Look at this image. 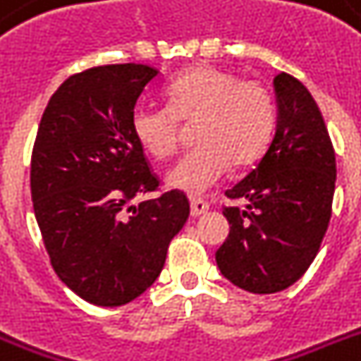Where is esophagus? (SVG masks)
I'll use <instances>...</instances> for the list:
<instances>
[{
    "label": "esophagus",
    "mask_w": 361,
    "mask_h": 361,
    "mask_svg": "<svg viewBox=\"0 0 361 361\" xmlns=\"http://www.w3.org/2000/svg\"><path fill=\"white\" fill-rule=\"evenodd\" d=\"M208 212V204L200 200V198H192L191 200V215L192 217H200Z\"/></svg>",
    "instance_id": "obj_1"
}]
</instances>
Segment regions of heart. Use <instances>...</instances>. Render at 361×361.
<instances>
[{"mask_svg": "<svg viewBox=\"0 0 361 361\" xmlns=\"http://www.w3.org/2000/svg\"><path fill=\"white\" fill-rule=\"evenodd\" d=\"M166 106L136 104L130 130L146 153L166 159L180 140V121L192 123L198 146L166 174L170 187L198 195L212 187L228 166L257 161L275 123L274 99L255 80H238L226 71L200 65L164 87Z\"/></svg>", "mask_w": 361, "mask_h": 361, "instance_id": "b5f03b06", "label": "heart"}]
</instances>
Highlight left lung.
<instances>
[{
	"label": "left lung",
	"instance_id": "obj_1",
	"mask_svg": "<svg viewBox=\"0 0 361 361\" xmlns=\"http://www.w3.org/2000/svg\"><path fill=\"white\" fill-rule=\"evenodd\" d=\"M275 135L258 164L226 191L231 225L215 252L221 274L252 294L294 285L317 257L331 217L336 153L319 106L294 76L274 78Z\"/></svg>",
	"mask_w": 361,
	"mask_h": 361
}]
</instances>
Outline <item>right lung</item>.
Listing matches in <instances>:
<instances>
[{
	"mask_svg": "<svg viewBox=\"0 0 361 361\" xmlns=\"http://www.w3.org/2000/svg\"><path fill=\"white\" fill-rule=\"evenodd\" d=\"M155 67L121 63L69 76L56 90L31 155L37 225L58 277L82 300L118 307L155 283L189 217L183 192L157 191L130 114Z\"/></svg>",
	"mask_w": 361,
	"mask_h": 361,
	"instance_id": "obj_1",
	"label": "right lung"
}]
</instances>
